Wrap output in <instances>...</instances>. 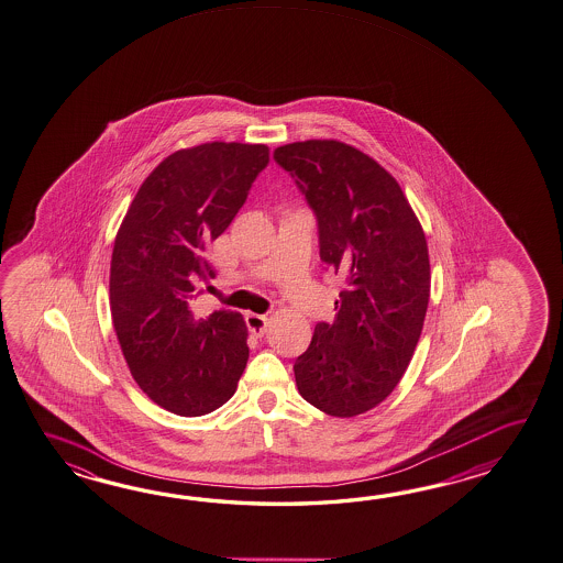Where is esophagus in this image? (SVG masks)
Masks as SVG:
<instances>
[{
    "label": "esophagus",
    "mask_w": 563,
    "mask_h": 563,
    "mask_svg": "<svg viewBox=\"0 0 563 563\" xmlns=\"http://www.w3.org/2000/svg\"><path fill=\"white\" fill-rule=\"evenodd\" d=\"M268 323H271V319L266 314H258V312H249L246 314V325H249L251 333H254L256 338H263L266 329H268Z\"/></svg>",
    "instance_id": "1"
}]
</instances>
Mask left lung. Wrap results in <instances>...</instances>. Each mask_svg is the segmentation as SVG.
<instances>
[{
  "mask_svg": "<svg viewBox=\"0 0 563 563\" xmlns=\"http://www.w3.org/2000/svg\"><path fill=\"white\" fill-rule=\"evenodd\" d=\"M319 222L321 261L347 287L335 321L314 327L295 363L299 394L317 410L353 418L388 398L424 327L430 258L424 230L396 177L338 139L276 147Z\"/></svg>",
  "mask_w": 563,
  "mask_h": 563,
  "instance_id": "obj_1",
  "label": "left lung"
}]
</instances>
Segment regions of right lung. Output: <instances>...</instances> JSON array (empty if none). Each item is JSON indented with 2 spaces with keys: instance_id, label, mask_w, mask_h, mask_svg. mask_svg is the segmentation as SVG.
I'll return each mask as SVG.
<instances>
[{
  "instance_id": "1",
  "label": "right lung",
  "mask_w": 563,
  "mask_h": 563,
  "mask_svg": "<svg viewBox=\"0 0 563 563\" xmlns=\"http://www.w3.org/2000/svg\"><path fill=\"white\" fill-rule=\"evenodd\" d=\"M266 163L263 143L175 151L147 175L119 225L109 280L114 333L139 388L167 412L218 410L249 362L244 317L222 309L198 319L189 300L213 276L206 246L234 220Z\"/></svg>"
}]
</instances>
